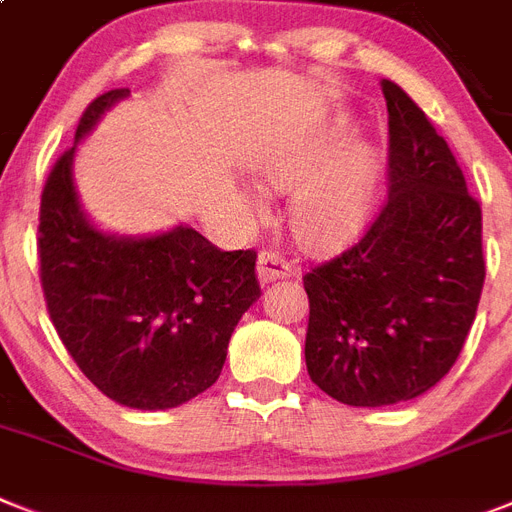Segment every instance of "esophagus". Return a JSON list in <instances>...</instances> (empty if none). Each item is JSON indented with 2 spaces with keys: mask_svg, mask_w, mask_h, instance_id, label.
<instances>
[{
  "mask_svg": "<svg viewBox=\"0 0 512 512\" xmlns=\"http://www.w3.org/2000/svg\"><path fill=\"white\" fill-rule=\"evenodd\" d=\"M294 276V265L281 257L278 252L273 249H263L260 255H257V278L263 283L270 281H281V278H289Z\"/></svg>",
  "mask_w": 512,
  "mask_h": 512,
  "instance_id": "34e87169",
  "label": "esophagus"
}]
</instances>
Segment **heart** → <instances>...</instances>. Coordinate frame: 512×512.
Instances as JSON below:
<instances>
[{
	"mask_svg": "<svg viewBox=\"0 0 512 512\" xmlns=\"http://www.w3.org/2000/svg\"><path fill=\"white\" fill-rule=\"evenodd\" d=\"M343 122L296 137L268 153L260 166L263 184L273 192H294L291 229L309 249H333L364 229L375 203L380 161L367 143H343ZM249 205L263 210V197Z\"/></svg>",
	"mask_w": 512,
	"mask_h": 512,
	"instance_id": "obj_1",
	"label": "heart"
}]
</instances>
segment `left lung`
I'll return each mask as SVG.
<instances>
[{
	"instance_id": "1",
	"label": "left lung",
	"mask_w": 512,
	"mask_h": 512,
	"mask_svg": "<svg viewBox=\"0 0 512 512\" xmlns=\"http://www.w3.org/2000/svg\"><path fill=\"white\" fill-rule=\"evenodd\" d=\"M388 101V197L354 247L304 276V359L349 406H390L448 375L482 296V208L445 137L401 85Z\"/></svg>"
}]
</instances>
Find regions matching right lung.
Returning <instances> with one entry per match:
<instances>
[{"label": "right lung", "instance_id": "obj_1", "mask_svg": "<svg viewBox=\"0 0 512 512\" xmlns=\"http://www.w3.org/2000/svg\"><path fill=\"white\" fill-rule=\"evenodd\" d=\"M130 88L93 98L75 140ZM75 145L46 176L38 263L46 309L103 395L140 411L174 409L221 375L236 322L257 302L255 249L223 252L190 226L130 239L83 216L72 184Z\"/></svg>", "mask_w": 512, "mask_h": 512}]
</instances>
